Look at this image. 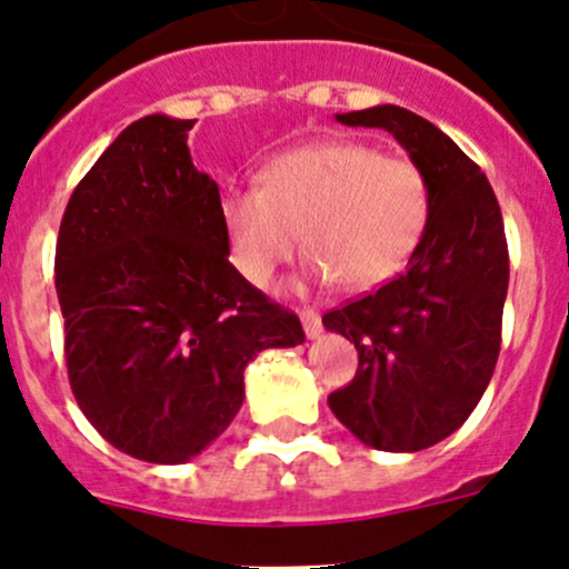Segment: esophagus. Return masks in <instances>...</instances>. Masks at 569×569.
<instances>
[{
    "label": "esophagus",
    "mask_w": 569,
    "mask_h": 569,
    "mask_svg": "<svg viewBox=\"0 0 569 569\" xmlns=\"http://www.w3.org/2000/svg\"><path fill=\"white\" fill-rule=\"evenodd\" d=\"M300 321H302V330H306L308 338H319L321 336V319L313 308H302L300 311Z\"/></svg>",
    "instance_id": "esophagus-1"
}]
</instances>
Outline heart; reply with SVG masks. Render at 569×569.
<instances>
[{
	"mask_svg": "<svg viewBox=\"0 0 569 569\" xmlns=\"http://www.w3.org/2000/svg\"><path fill=\"white\" fill-rule=\"evenodd\" d=\"M429 220V187L407 159L375 146L332 140L274 157L258 187L222 200L231 258L252 286H263L302 248L313 278L369 291L401 272Z\"/></svg>",
	"mask_w": 569,
	"mask_h": 569,
	"instance_id": "1",
	"label": "heart"
}]
</instances>
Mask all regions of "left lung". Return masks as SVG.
<instances>
[{"mask_svg": "<svg viewBox=\"0 0 569 569\" xmlns=\"http://www.w3.org/2000/svg\"><path fill=\"white\" fill-rule=\"evenodd\" d=\"M391 131L429 187V220L391 283L321 317L358 349V375L327 396L332 416L380 451L429 449L462 427L501 349L509 252L501 209L479 164L405 107L336 114Z\"/></svg>", "mask_w": 569, "mask_h": 569, "instance_id": "obj_1", "label": "left lung"}]
</instances>
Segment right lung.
Masks as SVG:
<instances>
[{
    "instance_id": "add662e5",
    "label": "right lung",
    "mask_w": 569,
    "mask_h": 569,
    "mask_svg": "<svg viewBox=\"0 0 569 569\" xmlns=\"http://www.w3.org/2000/svg\"><path fill=\"white\" fill-rule=\"evenodd\" d=\"M194 120L126 126L73 189L54 286L79 410L123 455L181 465L220 438L258 352L306 341L228 256L220 187L189 157Z\"/></svg>"
}]
</instances>
